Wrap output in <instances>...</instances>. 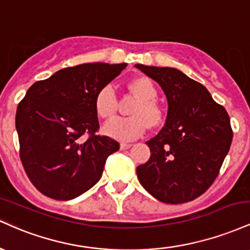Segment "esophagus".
<instances>
[{"label":"esophagus","instance_id":"obj_1","mask_svg":"<svg viewBox=\"0 0 250 250\" xmlns=\"http://www.w3.org/2000/svg\"><path fill=\"white\" fill-rule=\"evenodd\" d=\"M131 146L133 145H130V143H121L120 148H121V150H127V149L131 148Z\"/></svg>","mask_w":250,"mask_h":250}]
</instances>
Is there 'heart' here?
Here are the masks:
<instances>
[{
  "instance_id": "heart-1",
  "label": "heart",
  "mask_w": 250,
  "mask_h": 250,
  "mask_svg": "<svg viewBox=\"0 0 250 250\" xmlns=\"http://www.w3.org/2000/svg\"><path fill=\"white\" fill-rule=\"evenodd\" d=\"M128 88L137 99L130 109L129 117H117L104 125V133L120 141H133L145 133L149 127H157L163 121V109L155 100L157 90L150 79L146 76L135 77ZM95 110L101 119L109 120L117 110V97L113 85L102 87L96 94Z\"/></svg>"
}]
</instances>
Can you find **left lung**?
Here are the masks:
<instances>
[{
    "label": "left lung",
    "instance_id": "left-lung-1",
    "mask_svg": "<svg viewBox=\"0 0 250 250\" xmlns=\"http://www.w3.org/2000/svg\"><path fill=\"white\" fill-rule=\"evenodd\" d=\"M160 84L168 101L166 125L146 143L150 159L136 168L142 187L161 202L185 203L219 175L233 140L230 119L205 85L169 67L135 64Z\"/></svg>",
    "mask_w": 250,
    "mask_h": 250
}]
</instances>
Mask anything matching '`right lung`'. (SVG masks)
<instances>
[{"label":"right lung","instance_id":"add662e5","mask_svg":"<svg viewBox=\"0 0 250 250\" xmlns=\"http://www.w3.org/2000/svg\"><path fill=\"white\" fill-rule=\"evenodd\" d=\"M127 63H83L37 81L17 105L20 157L37 190L55 200H73L101 179L109 155L120 145L95 133L99 90ZM89 137L83 140L82 136Z\"/></svg>","mask_w":250,"mask_h":250}]
</instances>
